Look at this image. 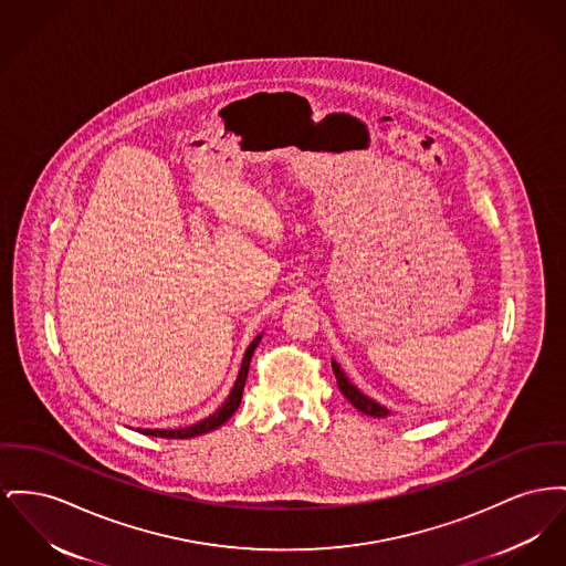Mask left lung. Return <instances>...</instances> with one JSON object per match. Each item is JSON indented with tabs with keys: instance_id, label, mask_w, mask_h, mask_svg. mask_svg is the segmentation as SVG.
<instances>
[{
	"instance_id": "8db88e82",
	"label": "left lung",
	"mask_w": 566,
	"mask_h": 566,
	"mask_svg": "<svg viewBox=\"0 0 566 566\" xmlns=\"http://www.w3.org/2000/svg\"><path fill=\"white\" fill-rule=\"evenodd\" d=\"M333 374H335V380H337V387H339V391H342V396L348 399L357 410H361V412H366L369 417H387L389 415V410L385 408V406H380V403H376L374 399L367 398L364 396L346 376H344V371L339 369V366L332 361Z\"/></svg>"
}]
</instances>
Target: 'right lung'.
<instances>
[{"label": "right lung", "mask_w": 566, "mask_h": 566, "mask_svg": "<svg viewBox=\"0 0 566 566\" xmlns=\"http://www.w3.org/2000/svg\"><path fill=\"white\" fill-rule=\"evenodd\" d=\"M261 342V335L254 337V342L248 346L245 350V357L241 361V369H239V376L234 380L233 391L231 396L227 398V401L218 408V412H213L211 417L202 419L197 426H190V428H181V430H143V433L147 436H160V438H192V436H200V433L211 432L216 428H220L222 423H227L234 415V410L239 408L241 403V396H243V385H245V378H248V369H250V361H252V355L256 350Z\"/></svg>", "instance_id": "add662e5"}]
</instances>
